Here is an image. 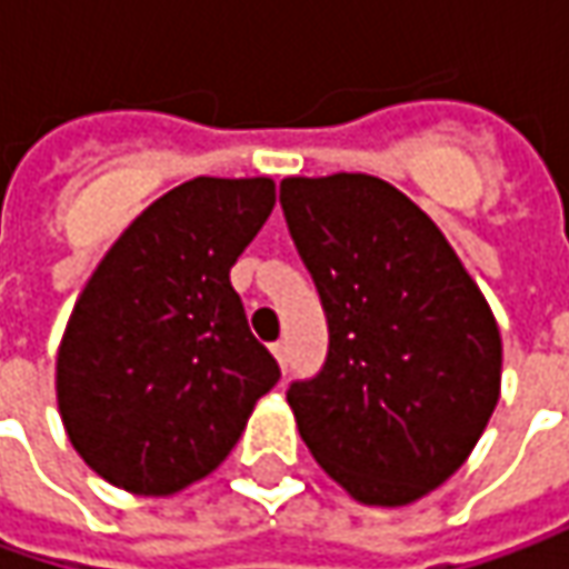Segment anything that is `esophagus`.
<instances>
[{
    "instance_id": "obj_1",
    "label": "esophagus",
    "mask_w": 569,
    "mask_h": 569,
    "mask_svg": "<svg viewBox=\"0 0 569 569\" xmlns=\"http://www.w3.org/2000/svg\"><path fill=\"white\" fill-rule=\"evenodd\" d=\"M272 355H274V358H278V363H281V367H288V341H284V339L274 341Z\"/></svg>"
}]
</instances>
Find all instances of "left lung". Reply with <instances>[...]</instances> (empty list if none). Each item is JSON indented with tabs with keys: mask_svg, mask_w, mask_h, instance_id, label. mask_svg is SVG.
Returning a JSON list of instances; mask_svg holds the SVG:
<instances>
[{
	"mask_svg": "<svg viewBox=\"0 0 569 569\" xmlns=\"http://www.w3.org/2000/svg\"><path fill=\"white\" fill-rule=\"evenodd\" d=\"M281 208L313 274L329 355L288 405L322 469L402 507L459 469L500 399V332L447 237L367 173L288 177Z\"/></svg>",
	"mask_w": 569,
	"mask_h": 569,
	"instance_id": "8db88e82",
	"label": "left lung"
}]
</instances>
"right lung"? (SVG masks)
Instances as JSON below:
<instances>
[{
  "instance_id": "right-lung-1",
  "label": "right lung",
  "mask_w": 569,
  "mask_h": 569,
  "mask_svg": "<svg viewBox=\"0 0 569 569\" xmlns=\"http://www.w3.org/2000/svg\"><path fill=\"white\" fill-rule=\"evenodd\" d=\"M274 208L269 177H196L122 230L69 317L56 399L78 456L167 497L214 471L281 370L230 284Z\"/></svg>"
}]
</instances>
